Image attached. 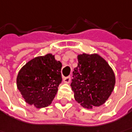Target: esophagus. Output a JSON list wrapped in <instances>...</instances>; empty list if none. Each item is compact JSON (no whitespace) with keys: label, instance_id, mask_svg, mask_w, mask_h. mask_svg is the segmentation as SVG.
I'll use <instances>...</instances> for the list:
<instances>
[{"label":"esophagus","instance_id":"obj_1","mask_svg":"<svg viewBox=\"0 0 132 132\" xmlns=\"http://www.w3.org/2000/svg\"><path fill=\"white\" fill-rule=\"evenodd\" d=\"M63 83H69L70 81H71V77L70 76H68V77H66L63 78Z\"/></svg>","mask_w":132,"mask_h":132}]
</instances>
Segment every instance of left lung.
<instances>
[{
    "label": "left lung",
    "mask_w": 132,
    "mask_h": 132,
    "mask_svg": "<svg viewBox=\"0 0 132 132\" xmlns=\"http://www.w3.org/2000/svg\"><path fill=\"white\" fill-rule=\"evenodd\" d=\"M71 86L75 99L86 109L106 103L114 90L115 75L111 66L97 54L77 55Z\"/></svg>",
    "instance_id": "1"
}]
</instances>
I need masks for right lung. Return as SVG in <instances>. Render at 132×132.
I'll return each instance as SVG.
<instances>
[{
    "mask_svg": "<svg viewBox=\"0 0 132 132\" xmlns=\"http://www.w3.org/2000/svg\"><path fill=\"white\" fill-rule=\"evenodd\" d=\"M62 63L47 54L27 62L18 74L17 87L24 100L37 109L49 106L62 81Z\"/></svg>",
    "mask_w": 132,
    "mask_h": 132,
    "instance_id": "1",
    "label": "right lung"
}]
</instances>
